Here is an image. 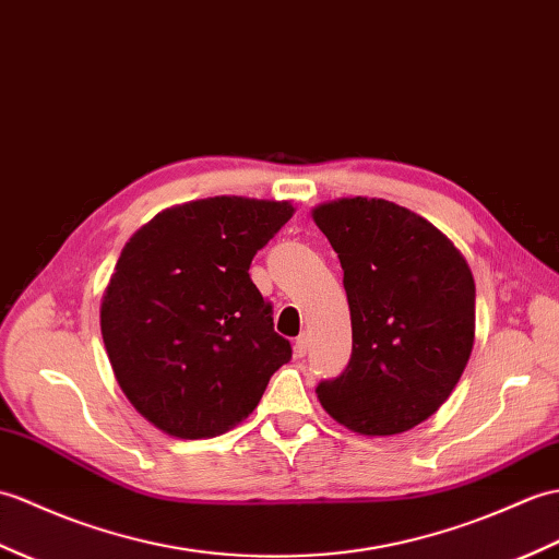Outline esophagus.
Segmentation results:
<instances>
[{
    "mask_svg": "<svg viewBox=\"0 0 559 559\" xmlns=\"http://www.w3.org/2000/svg\"><path fill=\"white\" fill-rule=\"evenodd\" d=\"M307 353H309V338L307 335H300V338H295V355L305 357Z\"/></svg>",
    "mask_w": 559,
    "mask_h": 559,
    "instance_id": "obj_1",
    "label": "esophagus"
}]
</instances>
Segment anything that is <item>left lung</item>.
Segmentation results:
<instances>
[{
  "label": "left lung",
  "mask_w": 559,
  "mask_h": 559,
  "mask_svg": "<svg viewBox=\"0 0 559 559\" xmlns=\"http://www.w3.org/2000/svg\"><path fill=\"white\" fill-rule=\"evenodd\" d=\"M311 216L338 252L353 321V355L317 385L321 407L361 436L409 431L469 361L472 269L433 224L388 200H338Z\"/></svg>",
  "instance_id": "left-lung-1"
}]
</instances>
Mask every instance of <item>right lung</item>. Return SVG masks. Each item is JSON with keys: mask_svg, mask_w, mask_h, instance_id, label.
<instances>
[{"mask_svg": "<svg viewBox=\"0 0 559 559\" xmlns=\"http://www.w3.org/2000/svg\"><path fill=\"white\" fill-rule=\"evenodd\" d=\"M293 212L221 194L164 210L126 242L102 297V338L121 391L164 433L228 431L290 361L248 271Z\"/></svg>", "mask_w": 559, "mask_h": 559, "instance_id": "obj_1", "label": "right lung"}]
</instances>
